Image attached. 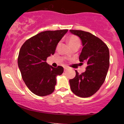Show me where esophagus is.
Here are the masks:
<instances>
[{
	"instance_id": "1",
	"label": "esophagus",
	"mask_w": 124,
	"mask_h": 124,
	"mask_svg": "<svg viewBox=\"0 0 124 124\" xmlns=\"http://www.w3.org/2000/svg\"><path fill=\"white\" fill-rule=\"evenodd\" d=\"M68 69V68H66V67H64V71H66V70H67Z\"/></svg>"
}]
</instances>
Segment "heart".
Instances as JSON below:
<instances>
[{"label":"heart","mask_w":124,"mask_h":124,"mask_svg":"<svg viewBox=\"0 0 124 124\" xmlns=\"http://www.w3.org/2000/svg\"><path fill=\"white\" fill-rule=\"evenodd\" d=\"M68 42L70 47L75 45H80V40L74 35H71L68 38Z\"/></svg>","instance_id":"obj_1"}]
</instances>
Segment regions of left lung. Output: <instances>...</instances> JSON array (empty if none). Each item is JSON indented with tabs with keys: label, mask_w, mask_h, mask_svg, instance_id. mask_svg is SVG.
I'll use <instances>...</instances> for the list:
<instances>
[{
	"label": "left lung",
	"mask_w": 124,
	"mask_h": 124,
	"mask_svg": "<svg viewBox=\"0 0 124 124\" xmlns=\"http://www.w3.org/2000/svg\"><path fill=\"white\" fill-rule=\"evenodd\" d=\"M81 40L82 48L80 63H85L86 70L79 74L77 70L74 78L69 80L70 89L74 94L87 98L96 93L104 84L109 66V52L107 45L89 32L70 30Z\"/></svg>",
	"instance_id": "8db88e82"
}]
</instances>
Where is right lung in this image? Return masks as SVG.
<instances>
[{"label":"right lung","instance_id":"1","mask_svg":"<svg viewBox=\"0 0 124 124\" xmlns=\"http://www.w3.org/2000/svg\"><path fill=\"white\" fill-rule=\"evenodd\" d=\"M68 31H44L22 46L17 59L19 68L26 85L34 94L45 96L55 90L56 77L63 73V68L52 67L46 61L55 54L57 45Z\"/></svg>","mask_w":124,"mask_h":124}]
</instances>
